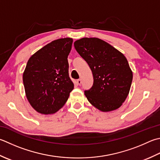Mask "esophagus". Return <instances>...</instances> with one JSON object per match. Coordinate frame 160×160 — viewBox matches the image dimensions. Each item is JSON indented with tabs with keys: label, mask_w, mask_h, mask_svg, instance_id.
I'll use <instances>...</instances> for the list:
<instances>
[{
	"label": "esophagus",
	"mask_w": 160,
	"mask_h": 160,
	"mask_svg": "<svg viewBox=\"0 0 160 160\" xmlns=\"http://www.w3.org/2000/svg\"><path fill=\"white\" fill-rule=\"evenodd\" d=\"M77 83H78V85H80L81 83H82V80H81V79H78L77 80Z\"/></svg>",
	"instance_id": "esophagus-1"
}]
</instances>
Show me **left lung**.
Listing matches in <instances>:
<instances>
[{
	"mask_svg": "<svg viewBox=\"0 0 160 160\" xmlns=\"http://www.w3.org/2000/svg\"><path fill=\"white\" fill-rule=\"evenodd\" d=\"M74 46L93 73V86L84 92L89 102L103 112L119 108L128 96L132 81V71L126 58L96 37L78 39Z\"/></svg>",
	"mask_w": 160,
	"mask_h": 160,
	"instance_id": "1",
	"label": "left lung"
}]
</instances>
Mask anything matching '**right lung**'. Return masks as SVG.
I'll return each instance as SVG.
<instances>
[{
  "label": "right lung",
  "mask_w": 160,
  "mask_h": 160,
  "mask_svg": "<svg viewBox=\"0 0 160 160\" xmlns=\"http://www.w3.org/2000/svg\"><path fill=\"white\" fill-rule=\"evenodd\" d=\"M72 43L69 37L54 40L28 59L23 74L25 92L30 105L40 114L57 112L73 89L67 59Z\"/></svg>",
  "instance_id": "obj_1"
}]
</instances>
